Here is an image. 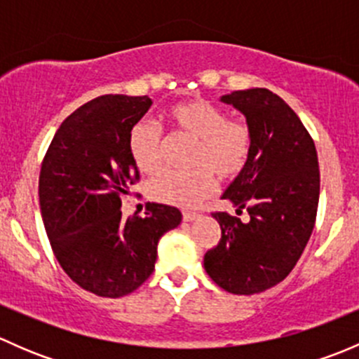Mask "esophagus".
Masks as SVG:
<instances>
[{
	"mask_svg": "<svg viewBox=\"0 0 359 359\" xmlns=\"http://www.w3.org/2000/svg\"><path fill=\"white\" fill-rule=\"evenodd\" d=\"M182 219L186 220V222H193V220L200 219V213H198V212H184Z\"/></svg>",
	"mask_w": 359,
	"mask_h": 359,
	"instance_id": "obj_1",
	"label": "esophagus"
}]
</instances>
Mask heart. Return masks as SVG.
Returning <instances> with one entry per match:
<instances>
[{"label": "heart", "instance_id": "1", "mask_svg": "<svg viewBox=\"0 0 359 359\" xmlns=\"http://www.w3.org/2000/svg\"><path fill=\"white\" fill-rule=\"evenodd\" d=\"M166 119L175 132L196 140L193 172H163L151 182L153 200L180 208H194L217 189L216 173L233 180L243 173L252 158L253 132L243 119L229 118L222 107L205 99L177 102L166 109ZM128 153L137 168L156 173L161 168L163 132L153 121H139L128 132Z\"/></svg>", "mask_w": 359, "mask_h": 359}]
</instances>
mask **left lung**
<instances>
[{"instance_id": "left-lung-1", "label": "left lung", "mask_w": 359, "mask_h": 359, "mask_svg": "<svg viewBox=\"0 0 359 359\" xmlns=\"http://www.w3.org/2000/svg\"><path fill=\"white\" fill-rule=\"evenodd\" d=\"M247 116L253 151L247 168L224 193L241 222L213 212L220 224L219 243L205 253L208 276L234 295H253L290 274L314 229L320 201V168L313 137L281 97L267 88L224 95Z\"/></svg>"}]
</instances>
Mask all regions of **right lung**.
<instances>
[{
    "label": "right lung",
    "instance_id": "add662e5",
    "mask_svg": "<svg viewBox=\"0 0 359 359\" xmlns=\"http://www.w3.org/2000/svg\"><path fill=\"white\" fill-rule=\"evenodd\" d=\"M151 99L102 95L57 130L41 163L39 206L60 267L86 292L128 295L153 274L158 241L182 220L179 208L151 203L146 217L123 219L121 196L140 180L128 132Z\"/></svg>",
    "mask_w": 359,
    "mask_h": 359
}]
</instances>
